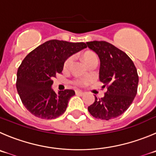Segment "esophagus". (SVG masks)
Returning <instances> with one entry per match:
<instances>
[{"label": "esophagus", "mask_w": 156, "mask_h": 156, "mask_svg": "<svg viewBox=\"0 0 156 156\" xmlns=\"http://www.w3.org/2000/svg\"><path fill=\"white\" fill-rule=\"evenodd\" d=\"M75 93H76V94H78V95H82L84 94V92L82 91H78V90L75 91Z\"/></svg>", "instance_id": "34e87169"}]
</instances>
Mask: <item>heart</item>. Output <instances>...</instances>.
Returning a JSON list of instances; mask_svg holds the SVG:
<instances>
[{"label": "heart", "mask_w": 156, "mask_h": 156, "mask_svg": "<svg viewBox=\"0 0 156 156\" xmlns=\"http://www.w3.org/2000/svg\"><path fill=\"white\" fill-rule=\"evenodd\" d=\"M83 59H84V62H85L87 65H89L90 63L93 62H98V58H97V55L92 51H87L83 55ZM74 61L73 57H69L68 58H67L66 61L65 62L64 64V69H68V68L71 67V65H72ZM88 82V80L86 79H79L76 80L75 81V83L76 85H85Z\"/></svg>", "instance_id": "heart-1"}]
</instances>
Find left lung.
Wrapping results in <instances>:
<instances>
[{"label":"left lung","mask_w":156,"mask_h":156,"mask_svg":"<svg viewBox=\"0 0 156 156\" xmlns=\"http://www.w3.org/2000/svg\"><path fill=\"white\" fill-rule=\"evenodd\" d=\"M86 44L99 58V80L103 88L107 86L104 97L98 99L95 96L88 112L98 119L117 118L129 108L137 94V70L131 58L112 44L98 41Z\"/></svg>","instance_id":"obj_1"}]
</instances>
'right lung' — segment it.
Returning a JSON list of instances; mask_svg holds the SVG:
<instances>
[{
	"label": "right lung",
	"instance_id": "right-lung-1",
	"mask_svg": "<svg viewBox=\"0 0 156 156\" xmlns=\"http://www.w3.org/2000/svg\"><path fill=\"white\" fill-rule=\"evenodd\" d=\"M87 48L84 42L51 40L39 45L24 58L17 73V92L23 105L36 117L55 119L68 107L74 90L55 93L52 78L63 70L67 58Z\"/></svg>",
	"mask_w": 156,
	"mask_h": 156
}]
</instances>
